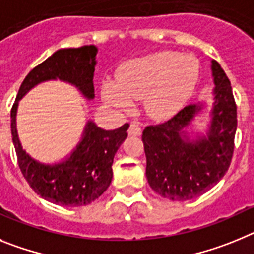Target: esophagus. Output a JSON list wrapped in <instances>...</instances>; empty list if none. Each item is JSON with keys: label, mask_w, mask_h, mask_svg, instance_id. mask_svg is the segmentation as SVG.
Masks as SVG:
<instances>
[{"label": "esophagus", "mask_w": 254, "mask_h": 254, "mask_svg": "<svg viewBox=\"0 0 254 254\" xmlns=\"http://www.w3.org/2000/svg\"><path fill=\"white\" fill-rule=\"evenodd\" d=\"M127 134L129 135H140L142 134V129H140V127L136 123H133V124H130Z\"/></svg>", "instance_id": "34e87169"}]
</instances>
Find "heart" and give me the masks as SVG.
I'll list each match as a JSON object with an SVG mask.
<instances>
[{"mask_svg":"<svg viewBox=\"0 0 254 254\" xmlns=\"http://www.w3.org/2000/svg\"><path fill=\"white\" fill-rule=\"evenodd\" d=\"M199 79V64L191 55L161 51L136 57L120 66L116 80L107 79L102 98L119 112L129 111L142 100L145 114L165 120L182 109Z\"/></svg>","mask_w":254,"mask_h":254,"instance_id":"heart-1","label":"heart"}]
</instances>
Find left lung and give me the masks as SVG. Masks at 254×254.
Masks as SVG:
<instances>
[{
    "instance_id": "left-lung-1",
    "label": "left lung",
    "mask_w": 254,
    "mask_h": 254,
    "mask_svg": "<svg viewBox=\"0 0 254 254\" xmlns=\"http://www.w3.org/2000/svg\"><path fill=\"white\" fill-rule=\"evenodd\" d=\"M213 103L204 133L191 138L187 131L206 103L185 106L162 124L143 130L151 188L170 200H189L215 187L228 171L237 131V105L230 80L217 61H211Z\"/></svg>"
}]
</instances>
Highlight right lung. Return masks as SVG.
I'll return each mask as SVG.
<instances>
[{"mask_svg":"<svg viewBox=\"0 0 254 254\" xmlns=\"http://www.w3.org/2000/svg\"><path fill=\"white\" fill-rule=\"evenodd\" d=\"M97 52L93 45L56 51L26 75L11 109L12 143L24 178L35 193L60 206H87L105 193L111 184L115 154L127 139L129 124L105 130L88 120L81 139L69 156L60 162L43 164L26 153L21 145L16 127L17 106L35 85L57 79L74 85L87 100H93Z\"/></svg>","mask_w":254,"mask_h":254,"instance_id":"right-lung-1","label":"right lung"}]
</instances>
